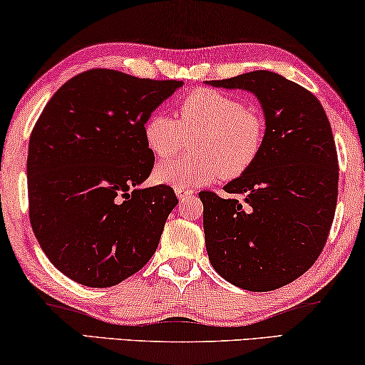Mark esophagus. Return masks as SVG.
<instances>
[{"label":"esophagus","mask_w":365,"mask_h":365,"mask_svg":"<svg viewBox=\"0 0 365 365\" xmlns=\"http://www.w3.org/2000/svg\"><path fill=\"white\" fill-rule=\"evenodd\" d=\"M175 193H177L178 200H180V202H183V200H187L188 197H192L193 190H190V188H175Z\"/></svg>","instance_id":"esophagus-1"}]
</instances>
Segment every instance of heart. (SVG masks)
I'll use <instances>...</instances> for the list:
<instances>
[{
	"mask_svg": "<svg viewBox=\"0 0 365 365\" xmlns=\"http://www.w3.org/2000/svg\"><path fill=\"white\" fill-rule=\"evenodd\" d=\"M180 119L152 112L142 124L143 142L155 157H170L193 138L195 152L157 165L158 183L175 188L200 187L220 177L233 180L245 175L258 160L264 145V119L238 97L213 89L185 96Z\"/></svg>",
	"mask_w": 365,
	"mask_h": 365,
	"instance_id": "obj_1",
	"label": "heart"
}]
</instances>
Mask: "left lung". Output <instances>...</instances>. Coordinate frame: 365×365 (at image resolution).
<instances>
[{"mask_svg": "<svg viewBox=\"0 0 365 365\" xmlns=\"http://www.w3.org/2000/svg\"><path fill=\"white\" fill-rule=\"evenodd\" d=\"M250 91L264 112L258 160L223 187L200 192L210 263L235 286L273 291L314 264L337 205L339 163L331 124L314 94L271 71L207 81Z\"/></svg>", "mask_w": 365, "mask_h": 365, "instance_id": "left-lung-1", "label": "left lung"}]
</instances>
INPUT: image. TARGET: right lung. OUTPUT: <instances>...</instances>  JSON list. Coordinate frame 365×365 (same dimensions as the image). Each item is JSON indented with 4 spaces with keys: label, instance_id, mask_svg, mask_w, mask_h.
I'll return each instance as SVG.
<instances>
[{
    "label": "right lung",
    "instance_id": "1",
    "mask_svg": "<svg viewBox=\"0 0 365 365\" xmlns=\"http://www.w3.org/2000/svg\"><path fill=\"white\" fill-rule=\"evenodd\" d=\"M182 86L91 69L41 112L28 148L31 227L76 283L115 286L155 253L178 200L168 185L140 188L155 160L142 124Z\"/></svg>",
    "mask_w": 365,
    "mask_h": 365
}]
</instances>
